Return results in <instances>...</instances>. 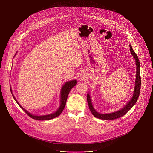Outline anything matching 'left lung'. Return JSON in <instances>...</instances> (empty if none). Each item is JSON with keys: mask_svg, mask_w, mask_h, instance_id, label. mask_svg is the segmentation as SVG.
I'll return each instance as SVG.
<instances>
[{"mask_svg": "<svg viewBox=\"0 0 153 153\" xmlns=\"http://www.w3.org/2000/svg\"><path fill=\"white\" fill-rule=\"evenodd\" d=\"M130 47V51L131 53L132 56L134 58L136 63V84L134 86V91L133 95V97L131 99V100L128 102V103H126L121 110H119L117 111H115L114 113H108V114H101L98 112H97L95 109L94 108L92 102L91 100V97L88 93L87 94V102H88V104L89 106V108L93 114V116L98 119H100L102 120H114L116 119L117 118H119L123 116H124L126 113L128 112V111L136 103L138 97L140 94V86H141V78H140V62L139 60V58L137 56V54L134 51L131 45H129Z\"/></svg>", "mask_w": 153, "mask_h": 153, "instance_id": "8db88e82", "label": "left lung"}]
</instances>
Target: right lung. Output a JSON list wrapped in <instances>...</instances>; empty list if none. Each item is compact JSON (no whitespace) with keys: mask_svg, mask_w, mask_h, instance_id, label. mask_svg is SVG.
<instances>
[{"mask_svg":"<svg viewBox=\"0 0 153 153\" xmlns=\"http://www.w3.org/2000/svg\"><path fill=\"white\" fill-rule=\"evenodd\" d=\"M77 82V80H73L67 82L63 85V86H62V90H61V92H60V105L59 106V109L54 113L50 114H48V115H44V116H34V115L31 114L30 113H29L28 111H27V110H25V109L19 103V102H17V100L15 98L14 96L13 95V94L12 93L11 88H10V90H11V92L12 93L13 97L14 99V100H16V102H17V103L19 105V106L22 109V110L30 117H31L32 119H36V120H50V119H52L53 118H55V117L59 116L62 113V112L63 111V109L65 106V105H66V102H67V100L68 94H69L70 90L73 88L74 86L76 85Z\"/></svg>","mask_w":153,"mask_h":153,"instance_id":"add662e5","label":"right lung"}]
</instances>
